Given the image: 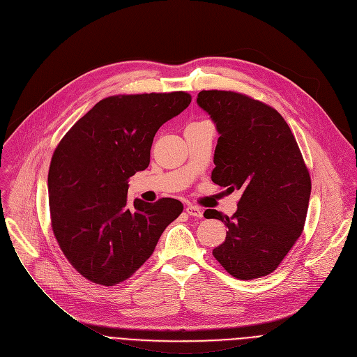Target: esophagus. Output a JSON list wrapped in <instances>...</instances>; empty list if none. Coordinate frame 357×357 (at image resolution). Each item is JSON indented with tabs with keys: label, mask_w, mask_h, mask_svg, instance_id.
<instances>
[{
	"label": "esophagus",
	"mask_w": 357,
	"mask_h": 357,
	"mask_svg": "<svg viewBox=\"0 0 357 357\" xmlns=\"http://www.w3.org/2000/svg\"><path fill=\"white\" fill-rule=\"evenodd\" d=\"M185 211L188 213L190 215H192V217H198V218H201V217H202V208H201V207H198V205H192V204L186 205Z\"/></svg>",
	"instance_id": "34e87169"
}]
</instances>
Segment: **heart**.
<instances>
[{
	"label": "heart",
	"instance_id": "obj_1",
	"mask_svg": "<svg viewBox=\"0 0 357 357\" xmlns=\"http://www.w3.org/2000/svg\"><path fill=\"white\" fill-rule=\"evenodd\" d=\"M199 123H202V121H198V123H192V124H199Z\"/></svg>",
	"mask_w": 357,
	"mask_h": 357
}]
</instances>
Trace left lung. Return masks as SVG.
Instances as JSON below:
<instances>
[{
  "label": "left lung",
  "mask_w": 357,
  "mask_h": 357,
  "mask_svg": "<svg viewBox=\"0 0 357 357\" xmlns=\"http://www.w3.org/2000/svg\"><path fill=\"white\" fill-rule=\"evenodd\" d=\"M197 102L220 135L213 182L229 192L241 191L231 217L204 213L229 227L213 255L237 279L266 276L304 230L311 178L301 150L284 117L265 102L218 89L201 91Z\"/></svg>",
  "instance_id": "obj_1"
}]
</instances>
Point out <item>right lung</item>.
I'll return each mask as SVG.
<instances>
[{"label": "right lung", "mask_w": 357, "mask_h": 357, "mask_svg": "<svg viewBox=\"0 0 357 357\" xmlns=\"http://www.w3.org/2000/svg\"><path fill=\"white\" fill-rule=\"evenodd\" d=\"M188 92L112 96L93 105L54 149L49 176L53 234L91 282L114 287L152 256L181 201L127 199L128 178L144 171L159 127L190 105Z\"/></svg>", "instance_id": "1"}]
</instances>
